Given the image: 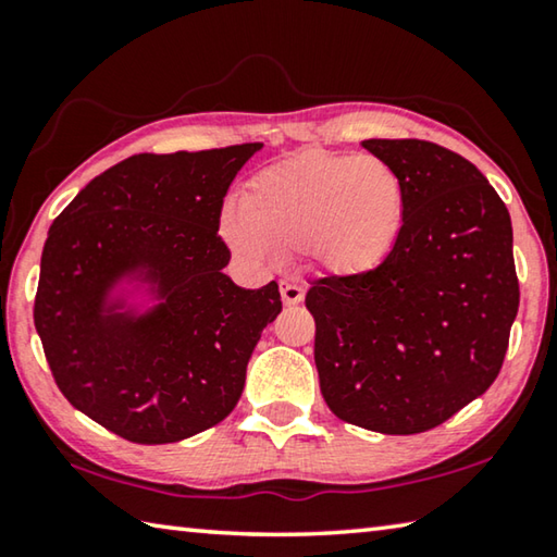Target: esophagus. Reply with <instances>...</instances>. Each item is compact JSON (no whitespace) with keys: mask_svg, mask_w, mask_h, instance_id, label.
<instances>
[{"mask_svg":"<svg viewBox=\"0 0 557 557\" xmlns=\"http://www.w3.org/2000/svg\"><path fill=\"white\" fill-rule=\"evenodd\" d=\"M280 295H282V301H285L287 307H295L299 305L301 299H305V289H301L299 285H295V282H282L280 285Z\"/></svg>","mask_w":557,"mask_h":557,"instance_id":"esophagus-1","label":"esophagus"}]
</instances>
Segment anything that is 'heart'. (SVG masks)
Segmentation results:
<instances>
[{
    "instance_id": "1",
    "label": "heart",
    "mask_w": 557,
    "mask_h": 557,
    "mask_svg": "<svg viewBox=\"0 0 557 557\" xmlns=\"http://www.w3.org/2000/svg\"><path fill=\"white\" fill-rule=\"evenodd\" d=\"M405 219L408 191L391 162L301 149L248 178L221 233L243 256L307 250L329 275L358 277L391 258Z\"/></svg>"
}]
</instances>
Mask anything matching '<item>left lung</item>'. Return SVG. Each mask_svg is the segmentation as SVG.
<instances>
[{"mask_svg": "<svg viewBox=\"0 0 557 557\" xmlns=\"http://www.w3.org/2000/svg\"><path fill=\"white\" fill-rule=\"evenodd\" d=\"M398 169L408 219L369 275L314 280L319 388L338 420L418 435L502 371L518 312L511 215L465 157L425 139H366Z\"/></svg>", "mask_w": 557, "mask_h": 557, "instance_id": "8db88e82", "label": "left lung"}]
</instances>
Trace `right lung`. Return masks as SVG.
<instances>
[{"label":"right lung","mask_w":557,"mask_h":557,"mask_svg":"<svg viewBox=\"0 0 557 557\" xmlns=\"http://www.w3.org/2000/svg\"><path fill=\"white\" fill-rule=\"evenodd\" d=\"M262 145L135 154L65 206L41 252L34 324L75 410L137 445L219 425L238 405L277 282L225 275L223 196Z\"/></svg>","instance_id":"1"}]
</instances>
